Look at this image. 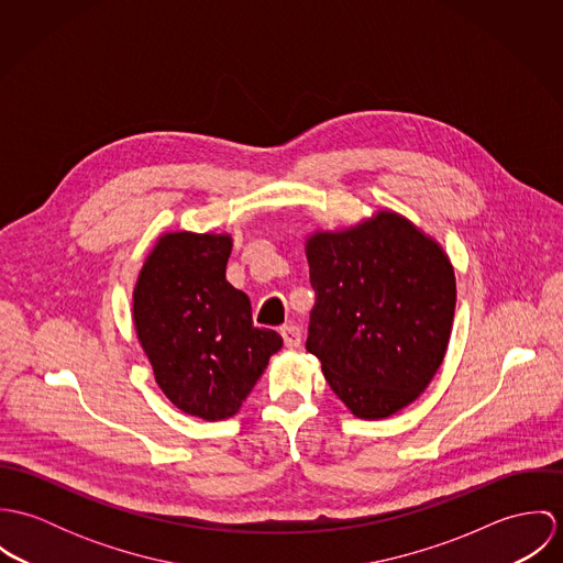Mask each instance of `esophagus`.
<instances>
[{"mask_svg":"<svg viewBox=\"0 0 563 563\" xmlns=\"http://www.w3.org/2000/svg\"><path fill=\"white\" fill-rule=\"evenodd\" d=\"M282 338H284V344L288 349H297L301 344V329L297 324H284L282 327Z\"/></svg>","mask_w":563,"mask_h":563,"instance_id":"34e87169","label":"esophagus"}]
</instances>
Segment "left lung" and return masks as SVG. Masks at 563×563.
<instances>
[{
    "label": "left lung",
    "instance_id": "left-lung-1",
    "mask_svg": "<svg viewBox=\"0 0 563 563\" xmlns=\"http://www.w3.org/2000/svg\"><path fill=\"white\" fill-rule=\"evenodd\" d=\"M317 292L306 349L353 416L379 420L416 401L444 362L455 271L440 242L395 210L306 239Z\"/></svg>",
    "mask_w": 563,
    "mask_h": 563
}]
</instances>
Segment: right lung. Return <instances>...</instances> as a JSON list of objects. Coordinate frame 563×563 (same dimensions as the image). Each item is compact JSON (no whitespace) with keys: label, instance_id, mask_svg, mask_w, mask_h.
<instances>
[{"label":"right lung","instance_id":"right-lung-1","mask_svg":"<svg viewBox=\"0 0 563 563\" xmlns=\"http://www.w3.org/2000/svg\"><path fill=\"white\" fill-rule=\"evenodd\" d=\"M228 232H164L132 292L136 338L164 397L184 413L225 420L239 413L273 353L284 344L251 321L249 297L225 279Z\"/></svg>","mask_w":563,"mask_h":563}]
</instances>
